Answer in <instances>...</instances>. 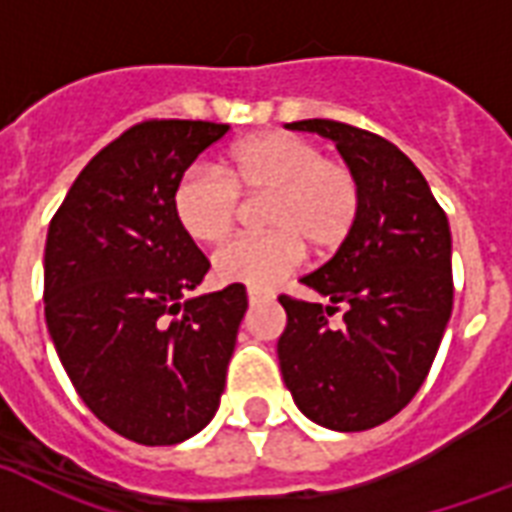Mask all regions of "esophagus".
Returning a JSON list of instances; mask_svg holds the SVG:
<instances>
[{"mask_svg":"<svg viewBox=\"0 0 512 512\" xmlns=\"http://www.w3.org/2000/svg\"><path fill=\"white\" fill-rule=\"evenodd\" d=\"M272 299H275V296L267 291H256V288L248 291V301H251V304H261V301H272Z\"/></svg>","mask_w":512,"mask_h":512,"instance_id":"1","label":"esophagus"}]
</instances>
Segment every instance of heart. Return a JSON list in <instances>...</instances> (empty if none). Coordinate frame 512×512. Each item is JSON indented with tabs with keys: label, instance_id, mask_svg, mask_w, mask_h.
Here are the masks:
<instances>
[{
	"label": "heart",
	"instance_id": "heart-1",
	"mask_svg": "<svg viewBox=\"0 0 512 512\" xmlns=\"http://www.w3.org/2000/svg\"><path fill=\"white\" fill-rule=\"evenodd\" d=\"M267 235H243L213 253L221 283L272 288L304 259L334 256L360 219V181L344 160L326 157L323 146L283 130L237 141L224 160V176L189 168L173 186V213L197 243H219L243 216V200H261Z\"/></svg>",
	"mask_w": 512,
	"mask_h": 512
}]
</instances>
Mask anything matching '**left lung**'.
Segmentation results:
<instances>
[{
    "instance_id": "left-lung-1",
    "label": "left lung",
    "mask_w": 512,
    "mask_h": 512,
    "mask_svg": "<svg viewBox=\"0 0 512 512\" xmlns=\"http://www.w3.org/2000/svg\"><path fill=\"white\" fill-rule=\"evenodd\" d=\"M288 128L331 138L363 202L347 245L301 277L328 304L280 296V371L304 417L360 433L403 411L430 374L454 304L449 219L387 138L336 120ZM336 311L343 318L331 324Z\"/></svg>"
}]
</instances>
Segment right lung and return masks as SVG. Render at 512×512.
Instances as JSON below:
<instances>
[{"instance_id":"obj_1","label":"right lung","mask_w":512,"mask_h":512,"mask_svg":"<svg viewBox=\"0 0 512 512\" xmlns=\"http://www.w3.org/2000/svg\"><path fill=\"white\" fill-rule=\"evenodd\" d=\"M229 125L144 120L87 162L45 245V320L85 406L128 441L173 446L219 408L245 285L181 301L211 261L173 186Z\"/></svg>"}]
</instances>
